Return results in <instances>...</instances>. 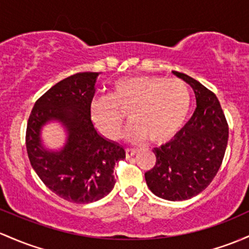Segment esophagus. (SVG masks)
I'll list each match as a JSON object with an SVG mask.
<instances>
[{
	"mask_svg": "<svg viewBox=\"0 0 249 249\" xmlns=\"http://www.w3.org/2000/svg\"><path fill=\"white\" fill-rule=\"evenodd\" d=\"M136 150L135 149H126L125 150V156H126V158H131L132 156L136 155Z\"/></svg>",
	"mask_w": 249,
	"mask_h": 249,
	"instance_id": "34e87169",
	"label": "esophagus"
}]
</instances>
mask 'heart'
<instances>
[{
  "instance_id": "1",
  "label": "heart",
  "mask_w": 249,
  "mask_h": 249,
  "mask_svg": "<svg viewBox=\"0 0 249 249\" xmlns=\"http://www.w3.org/2000/svg\"><path fill=\"white\" fill-rule=\"evenodd\" d=\"M190 108V93L179 79L157 75L126 76L112 85L110 97H98L89 107L97 129L117 139L129 114L131 141L149 137L152 143L170 141L182 129Z\"/></svg>"
}]
</instances>
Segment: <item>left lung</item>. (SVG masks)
I'll list each match as a JSON object with an SVG mask.
<instances>
[{"label":"left lung","mask_w":249,"mask_h":249,"mask_svg":"<svg viewBox=\"0 0 249 249\" xmlns=\"http://www.w3.org/2000/svg\"><path fill=\"white\" fill-rule=\"evenodd\" d=\"M194 89L196 108L174 139L156 147V164L145 173L150 190L169 201L203 191L216 176L228 143V123L216 95L197 80L173 71Z\"/></svg>","instance_id":"obj_1"}]
</instances>
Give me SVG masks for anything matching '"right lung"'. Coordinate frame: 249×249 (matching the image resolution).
Segmentation results:
<instances>
[{
    "label": "right lung",
    "mask_w": 249,
    "mask_h": 249,
    "mask_svg": "<svg viewBox=\"0 0 249 249\" xmlns=\"http://www.w3.org/2000/svg\"><path fill=\"white\" fill-rule=\"evenodd\" d=\"M99 73L81 72L59 81L35 102L26 131L31 164L46 187L64 200L91 203L113 189V169L125 150L94 129L89 107ZM65 125L69 139L59 153L40 145L39 130L48 120Z\"/></svg>",
    "instance_id": "1"
}]
</instances>
